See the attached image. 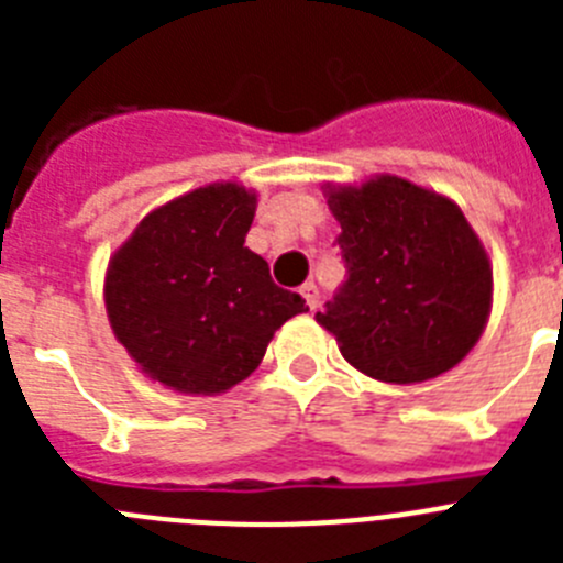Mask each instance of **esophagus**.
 Wrapping results in <instances>:
<instances>
[{
	"instance_id": "esophagus-1",
	"label": "esophagus",
	"mask_w": 563,
	"mask_h": 563,
	"mask_svg": "<svg viewBox=\"0 0 563 563\" xmlns=\"http://www.w3.org/2000/svg\"><path fill=\"white\" fill-rule=\"evenodd\" d=\"M301 296H305V301L310 310H316L318 301H321V290H318L316 282H307V285H301Z\"/></svg>"
}]
</instances>
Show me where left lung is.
Listing matches in <instances>:
<instances>
[{
	"label": "left lung",
	"instance_id": "1",
	"mask_svg": "<svg viewBox=\"0 0 563 563\" xmlns=\"http://www.w3.org/2000/svg\"><path fill=\"white\" fill-rule=\"evenodd\" d=\"M346 267L318 324L363 375L420 383L449 372L479 341L494 273L460 208L400 177L332 188Z\"/></svg>",
	"mask_w": 563,
	"mask_h": 563
}]
</instances>
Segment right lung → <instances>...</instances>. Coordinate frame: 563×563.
I'll list each match as a JSON object with an SVG mask.
<instances>
[{
    "label": "right lung",
    "instance_id": "1",
    "mask_svg": "<svg viewBox=\"0 0 563 563\" xmlns=\"http://www.w3.org/2000/svg\"><path fill=\"white\" fill-rule=\"evenodd\" d=\"M256 197L213 183L157 208L114 253L107 312L118 341L163 386L217 395L245 380L273 332L305 312L245 247Z\"/></svg>",
    "mask_w": 563,
    "mask_h": 563
}]
</instances>
